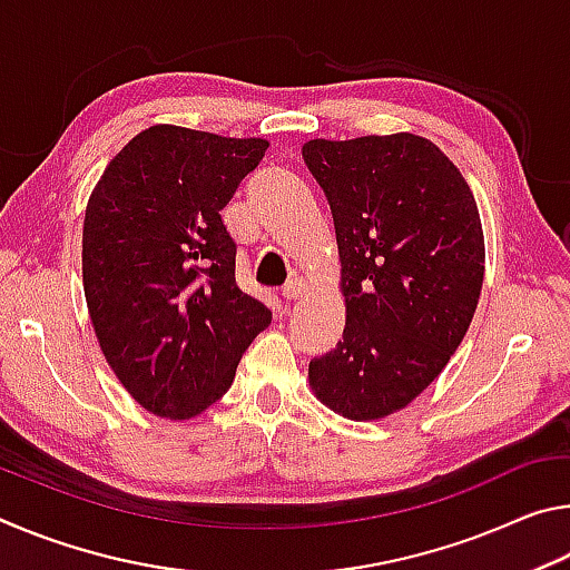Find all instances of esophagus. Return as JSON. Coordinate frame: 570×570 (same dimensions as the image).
Segmentation results:
<instances>
[{
    "instance_id": "esophagus-1",
    "label": "esophagus",
    "mask_w": 570,
    "mask_h": 570,
    "mask_svg": "<svg viewBox=\"0 0 570 570\" xmlns=\"http://www.w3.org/2000/svg\"><path fill=\"white\" fill-rule=\"evenodd\" d=\"M306 282L304 278H292L284 288H282V296L286 298V302H296V298H302L306 294Z\"/></svg>"
}]
</instances>
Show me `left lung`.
Here are the masks:
<instances>
[{"label": "left lung", "mask_w": 570, "mask_h": 570, "mask_svg": "<svg viewBox=\"0 0 570 570\" xmlns=\"http://www.w3.org/2000/svg\"><path fill=\"white\" fill-rule=\"evenodd\" d=\"M330 200L342 342L308 364L316 400L346 420L400 412L445 370L485 276L478 204L455 163L412 132L306 140Z\"/></svg>", "instance_id": "8db88e82"}]
</instances>
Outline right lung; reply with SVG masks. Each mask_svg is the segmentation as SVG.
I'll return each mask as SVG.
<instances>
[{
  "label": "right lung",
  "mask_w": 570,
  "mask_h": 570,
  "mask_svg": "<svg viewBox=\"0 0 570 570\" xmlns=\"http://www.w3.org/2000/svg\"><path fill=\"white\" fill-rule=\"evenodd\" d=\"M264 138L153 125L92 188L82 286L110 370L158 417L190 420L220 400L272 312L236 284V244L220 220L258 166Z\"/></svg>",
  "instance_id": "obj_1"
}]
</instances>
